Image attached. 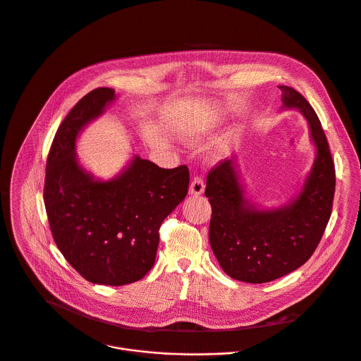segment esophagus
Listing matches in <instances>:
<instances>
[{"label": "esophagus", "mask_w": 361, "mask_h": 361, "mask_svg": "<svg viewBox=\"0 0 361 361\" xmlns=\"http://www.w3.org/2000/svg\"><path fill=\"white\" fill-rule=\"evenodd\" d=\"M203 192H204V182H203V179L200 176L193 178V180L190 183V188H189V193L197 196V195H202Z\"/></svg>", "instance_id": "34e87169"}]
</instances>
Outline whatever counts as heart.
Here are the masks:
<instances>
[{
  "mask_svg": "<svg viewBox=\"0 0 361 361\" xmlns=\"http://www.w3.org/2000/svg\"><path fill=\"white\" fill-rule=\"evenodd\" d=\"M185 138L188 141H196L199 138V131L197 130H189V131H185Z\"/></svg>",
  "mask_w": 361,
  "mask_h": 361,
  "instance_id": "b5f03b06",
  "label": "heart"
}]
</instances>
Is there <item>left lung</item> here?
<instances>
[{
	"label": "left lung",
	"mask_w": 361,
	"mask_h": 361,
	"mask_svg": "<svg viewBox=\"0 0 361 361\" xmlns=\"http://www.w3.org/2000/svg\"><path fill=\"white\" fill-rule=\"evenodd\" d=\"M278 87L283 107L298 109L307 120L317 151L298 197L279 209H255L244 199L231 159L220 161L206 179L212 250L228 276L250 283L281 278L312 257L330 219L334 197V164L314 110L295 89Z\"/></svg>",
	"instance_id": "obj_1"
}]
</instances>
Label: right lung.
<instances>
[{
  "label": "right lung",
  "mask_w": 361,
  "mask_h": 361,
  "mask_svg": "<svg viewBox=\"0 0 361 361\" xmlns=\"http://www.w3.org/2000/svg\"><path fill=\"white\" fill-rule=\"evenodd\" d=\"M114 97L113 89L99 87L69 111L49 149L44 188L51 231L66 261L85 279L110 286L140 281L154 267L159 227L189 188L186 165L164 169L135 157L107 182L79 165V133Z\"/></svg>",
  "instance_id": "add662e5"
}]
</instances>
